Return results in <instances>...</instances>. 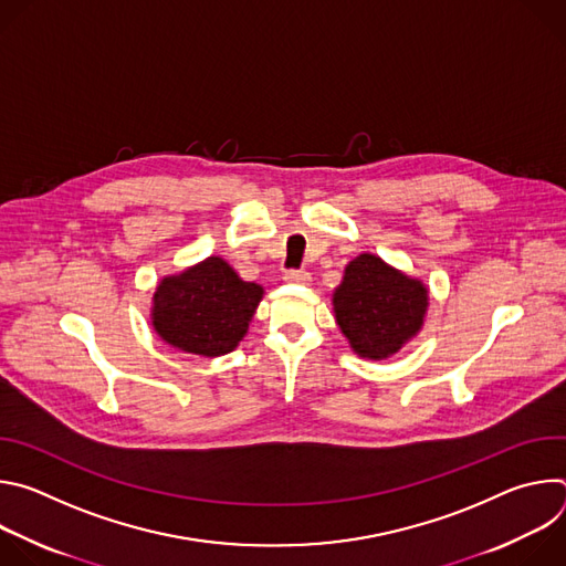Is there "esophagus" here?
Masks as SVG:
<instances>
[{
  "mask_svg": "<svg viewBox=\"0 0 566 566\" xmlns=\"http://www.w3.org/2000/svg\"><path fill=\"white\" fill-rule=\"evenodd\" d=\"M284 280L289 282V284H308L311 282V273H306V271H286L284 273Z\"/></svg>",
  "mask_w": 566,
  "mask_h": 566,
  "instance_id": "1",
  "label": "esophagus"
}]
</instances>
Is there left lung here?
<instances>
[{
	"mask_svg": "<svg viewBox=\"0 0 566 566\" xmlns=\"http://www.w3.org/2000/svg\"><path fill=\"white\" fill-rule=\"evenodd\" d=\"M428 311V289L371 253L347 264L334 291V313L352 349L369 360L394 356L412 340Z\"/></svg>",
	"mask_w": 566,
	"mask_h": 566,
	"instance_id": "left-lung-1",
	"label": "left lung"
}]
</instances>
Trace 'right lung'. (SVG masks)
I'll return each instance as SVG.
<instances>
[{
    "mask_svg": "<svg viewBox=\"0 0 566 566\" xmlns=\"http://www.w3.org/2000/svg\"><path fill=\"white\" fill-rule=\"evenodd\" d=\"M264 289L241 280L212 255L158 282L151 300L154 332L170 347L197 356H223L247 336Z\"/></svg>",
    "mask_w": 566,
    "mask_h": 566,
    "instance_id": "add662e5",
    "label": "right lung"
}]
</instances>
